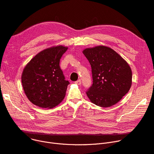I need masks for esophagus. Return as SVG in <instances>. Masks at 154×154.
<instances>
[{"instance_id":"esophagus-1","label":"esophagus","mask_w":154,"mask_h":154,"mask_svg":"<svg viewBox=\"0 0 154 154\" xmlns=\"http://www.w3.org/2000/svg\"><path fill=\"white\" fill-rule=\"evenodd\" d=\"M75 84H77V85H80V84H81V80L79 79V80H77V81L75 82Z\"/></svg>"}]
</instances>
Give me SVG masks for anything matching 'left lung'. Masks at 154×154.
I'll return each mask as SVG.
<instances>
[{
    "label": "left lung",
    "instance_id": "obj_1",
    "mask_svg": "<svg viewBox=\"0 0 154 154\" xmlns=\"http://www.w3.org/2000/svg\"><path fill=\"white\" fill-rule=\"evenodd\" d=\"M82 52L92 68L93 84L86 92L88 99L102 107L114 106L131 87L130 66L118 53L107 46L87 48Z\"/></svg>",
    "mask_w": 154,
    "mask_h": 154
}]
</instances>
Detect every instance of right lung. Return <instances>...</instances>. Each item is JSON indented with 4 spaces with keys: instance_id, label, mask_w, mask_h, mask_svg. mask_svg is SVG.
Wrapping results in <instances>:
<instances>
[{
    "instance_id": "add662e5",
    "label": "right lung",
    "mask_w": 154,
    "mask_h": 154,
    "mask_svg": "<svg viewBox=\"0 0 154 154\" xmlns=\"http://www.w3.org/2000/svg\"><path fill=\"white\" fill-rule=\"evenodd\" d=\"M68 47L53 46L38 53L24 67L21 80L24 92L33 104L54 108L66 95L68 80L60 68V59Z\"/></svg>"
}]
</instances>
